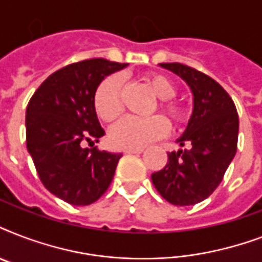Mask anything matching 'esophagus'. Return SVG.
I'll return each instance as SVG.
<instances>
[{
    "instance_id": "esophagus-1",
    "label": "esophagus",
    "mask_w": 262,
    "mask_h": 262,
    "mask_svg": "<svg viewBox=\"0 0 262 262\" xmlns=\"http://www.w3.org/2000/svg\"><path fill=\"white\" fill-rule=\"evenodd\" d=\"M143 151V148H125L123 154H141Z\"/></svg>"
}]
</instances>
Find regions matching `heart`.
I'll use <instances>...</instances> for the list:
<instances>
[{"instance_id": "b5f03b06", "label": "heart", "mask_w": 262, "mask_h": 262, "mask_svg": "<svg viewBox=\"0 0 262 262\" xmlns=\"http://www.w3.org/2000/svg\"><path fill=\"white\" fill-rule=\"evenodd\" d=\"M147 87L159 98L158 107L175 125L185 123L189 118V110L182 102L172 99L175 85L168 77L159 73L144 76ZM96 115L103 122H113L122 113V81L118 75H111L99 84L94 95ZM167 121L160 115L148 118L127 117L119 121L110 130V141L117 148H143L166 136Z\"/></svg>"}]
</instances>
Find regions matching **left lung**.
I'll use <instances>...</instances> for the list:
<instances>
[{"label":"left lung","mask_w":262,"mask_h":262,"mask_svg":"<svg viewBox=\"0 0 262 262\" xmlns=\"http://www.w3.org/2000/svg\"><path fill=\"white\" fill-rule=\"evenodd\" d=\"M190 87L193 113L177 143L186 149L168 152V162L152 174V183L170 204L186 207L208 199L234 159L239 119L235 104L219 83L183 63H159Z\"/></svg>","instance_id":"left-lung-1"}]
</instances>
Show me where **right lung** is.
<instances>
[{
	"label": "right lung",
	"mask_w": 262,
	"mask_h": 262,
	"mask_svg": "<svg viewBox=\"0 0 262 262\" xmlns=\"http://www.w3.org/2000/svg\"><path fill=\"white\" fill-rule=\"evenodd\" d=\"M127 63L85 59L54 72L28 102L27 149L47 190L72 205H90L108 189L121 154L85 148L104 136L94 95Z\"/></svg>",
	"instance_id": "right-lung-1"
}]
</instances>
